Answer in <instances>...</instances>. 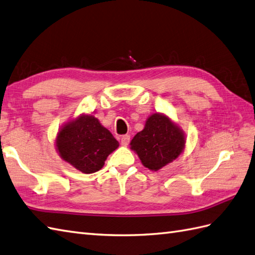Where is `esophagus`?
I'll return each instance as SVG.
<instances>
[{"mask_svg":"<svg viewBox=\"0 0 255 255\" xmlns=\"http://www.w3.org/2000/svg\"><path fill=\"white\" fill-rule=\"evenodd\" d=\"M129 141H130V135H128V134L123 135V137L121 138V143H122V145H124V146L128 145Z\"/></svg>","mask_w":255,"mask_h":255,"instance_id":"34e87169","label":"esophagus"}]
</instances>
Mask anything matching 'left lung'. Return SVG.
Segmentation results:
<instances>
[{"label": "left lung", "mask_w": 255, "mask_h": 255, "mask_svg": "<svg viewBox=\"0 0 255 255\" xmlns=\"http://www.w3.org/2000/svg\"><path fill=\"white\" fill-rule=\"evenodd\" d=\"M185 143L182 130L167 116L156 113L147 118L130 145L146 168L158 170L180 155Z\"/></svg>", "instance_id": "1"}]
</instances>
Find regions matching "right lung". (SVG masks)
Here are the masks:
<instances>
[{
    "label": "right lung",
    "mask_w": 255,
    "mask_h": 255,
    "mask_svg": "<svg viewBox=\"0 0 255 255\" xmlns=\"http://www.w3.org/2000/svg\"><path fill=\"white\" fill-rule=\"evenodd\" d=\"M118 145L113 134L92 115H80L67 123L56 138L60 156L85 174L102 168L105 159Z\"/></svg>",
    "instance_id": "right-lung-1"
}]
</instances>
